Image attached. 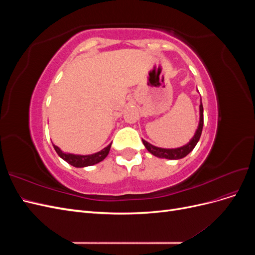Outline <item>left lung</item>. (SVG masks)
<instances>
[{
    "mask_svg": "<svg viewBox=\"0 0 255 255\" xmlns=\"http://www.w3.org/2000/svg\"><path fill=\"white\" fill-rule=\"evenodd\" d=\"M202 128H203V105H202V102H200L199 126H198V128L196 130L194 137L191 138L190 141L187 144L181 146V148L164 149V148H158V146L153 145L143 139H142V143L144 144L145 149L148 150L151 154H153L154 156L159 157V158H167V159H180V158H183L186 156L187 154H189L192 150H194V148L200 139V136H201Z\"/></svg>",
    "mask_w": 255,
    "mask_h": 255,
    "instance_id": "obj_1",
    "label": "left lung"
}]
</instances>
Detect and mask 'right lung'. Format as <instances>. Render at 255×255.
Wrapping results in <instances>:
<instances>
[{"label":"right lung","mask_w":255,"mask_h":255,"mask_svg":"<svg viewBox=\"0 0 255 255\" xmlns=\"http://www.w3.org/2000/svg\"><path fill=\"white\" fill-rule=\"evenodd\" d=\"M53 146H54V149H55V151H56L58 155L64 160H66L68 164H70V165H72L73 167H76V168H82V167L96 165V164L100 163V161H102L107 155H109L112 143L107 145L106 148H104L103 150L99 151L95 154H90V155H79V154L65 153V152L61 151L57 145L53 144Z\"/></svg>","instance_id":"1"}]
</instances>
